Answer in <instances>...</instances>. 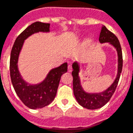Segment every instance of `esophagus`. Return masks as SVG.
I'll return each mask as SVG.
<instances>
[{"instance_id": "esophagus-1", "label": "esophagus", "mask_w": 133, "mask_h": 133, "mask_svg": "<svg viewBox=\"0 0 133 133\" xmlns=\"http://www.w3.org/2000/svg\"><path fill=\"white\" fill-rule=\"evenodd\" d=\"M72 67H71V65H70V64H69V65H68V71H69V72H71V71H72Z\"/></svg>"}]
</instances>
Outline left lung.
<instances>
[{
    "mask_svg": "<svg viewBox=\"0 0 133 133\" xmlns=\"http://www.w3.org/2000/svg\"><path fill=\"white\" fill-rule=\"evenodd\" d=\"M99 40L100 43H109L116 49L118 56V68L117 74L113 83L106 90L99 93H88L83 89L81 84V79L79 76L80 66L78 62H75L73 64V89L75 97L81 106L88 109H97L103 107L108 103L113 95L117 84L119 82L123 68V55L121 44L118 38L111 32H110L105 26L101 28Z\"/></svg>",
    "mask_w": 133,
    "mask_h": 133,
    "instance_id": "obj_1",
    "label": "left lung"
}]
</instances>
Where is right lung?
<instances>
[{
	"instance_id": "obj_1",
	"label": "right lung",
	"mask_w": 133,
	"mask_h": 133,
	"mask_svg": "<svg viewBox=\"0 0 133 133\" xmlns=\"http://www.w3.org/2000/svg\"><path fill=\"white\" fill-rule=\"evenodd\" d=\"M48 23L36 22L30 25L16 38L11 50L10 71L11 81L20 99L32 109L43 108L53 101L57 93L62 74L68 71V63L52 69L46 78L37 84H30L23 79L18 68L19 55L26 39L39 32H49Z\"/></svg>"
}]
</instances>
